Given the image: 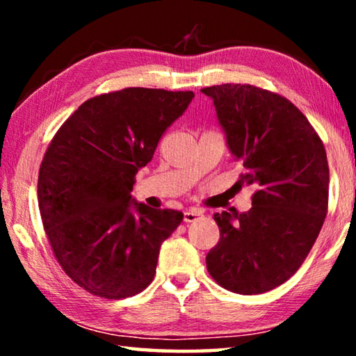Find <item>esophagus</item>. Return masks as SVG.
<instances>
[{"instance_id": "34e87169", "label": "esophagus", "mask_w": 356, "mask_h": 356, "mask_svg": "<svg viewBox=\"0 0 356 356\" xmlns=\"http://www.w3.org/2000/svg\"><path fill=\"white\" fill-rule=\"evenodd\" d=\"M202 212H197V210H186L184 213V221L185 222H193V221H197L202 218Z\"/></svg>"}]
</instances>
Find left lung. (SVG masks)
Returning a JSON list of instances; mask_svg holds the SVG:
<instances>
[{
  "mask_svg": "<svg viewBox=\"0 0 356 356\" xmlns=\"http://www.w3.org/2000/svg\"><path fill=\"white\" fill-rule=\"evenodd\" d=\"M213 100L229 152L242 161L238 184L254 185L252 207L215 213L220 242L207 270L227 291L254 295L297 272L321 232L330 171L323 143L297 106L250 84L201 89Z\"/></svg>",
  "mask_w": 356,
  "mask_h": 356,
  "instance_id": "obj_1",
  "label": "left lung"
}]
</instances>
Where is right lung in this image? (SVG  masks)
Returning <instances> with one entry per match:
<instances>
[{
	"instance_id": "obj_1",
	"label": "right lung",
	"mask_w": 356,
	"mask_h": 356,
	"mask_svg": "<svg viewBox=\"0 0 356 356\" xmlns=\"http://www.w3.org/2000/svg\"><path fill=\"white\" fill-rule=\"evenodd\" d=\"M193 97L146 88L99 95L48 146L38 182L42 222L59 265L84 291L120 300L152 282L160 246L184 213L138 202L131 190Z\"/></svg>"
}]
</instances>
